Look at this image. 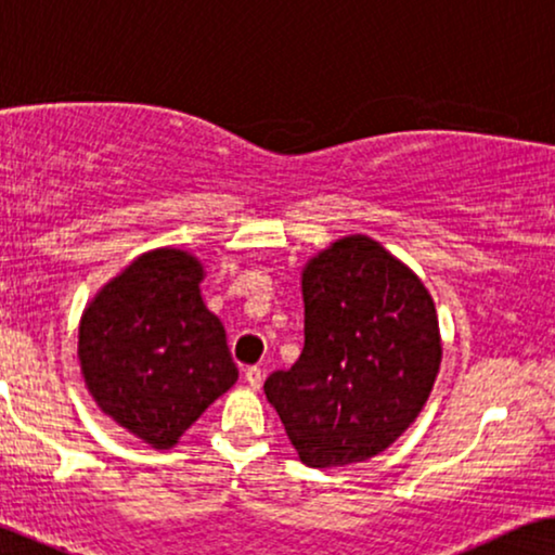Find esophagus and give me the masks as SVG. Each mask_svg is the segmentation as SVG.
Returning <instances> with one entry per match:
<instances>
[{"label": "esophagus", "instance_id": "34e87169", "mask_svg": "<svg viewBox=\"0 0 555 555\" xmlns=\"http://www.w3.org/2000/svg\"><path fill=\"white\" fill-rule=\"evenodd\" d=\"M246 383L254 390L261 388V383H263V371H261V367H256V365L254 367H246Z\"/></svg>", "mask_w": 555, "mask_h": 555}]
</instances>
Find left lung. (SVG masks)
<instances>
[{
  "mask_svg": "<svg viewBox=\"0 0 555 555\" xmlns=\"http://www.w3.org/2000/svg\"><path fill=\"white\" fill-rule=\"evenodd\" d=\"M305 350L263 383L307 467L367 462L418 418L441 367L424 282L371 235L330 243L301 269Z\"/></svg>",
  "mask_w": 555,
  "mask_h": 555,
  "instance_id": "8db88e82",
  "label": "left lung"
}]
</instances>
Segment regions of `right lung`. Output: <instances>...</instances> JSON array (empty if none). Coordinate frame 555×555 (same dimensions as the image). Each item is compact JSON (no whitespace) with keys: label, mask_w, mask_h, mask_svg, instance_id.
Returning <instances> with one entry per match:
<instances>
[{"label":"right lung","mask_w":555,"mask_h":555,"mask_svg":"<svg viewBox=\"0 0 555 555\" xmlns=\"http://www.w3.org/2000/svg\"><path fill=\"white\" fill-rule=\"evenodd\" d=\"M205 266L184 248L137 256L88 301L78 363L111 421L152 449L177 447L238 380L225 327L205 307Z\"/></svg>","instance_id":"right-lung-1"}]
</instances>
